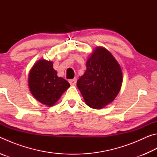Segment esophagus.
I'll list each match as a JSON object with an SVG mask.
<instances>
[{
    "mask_svg": "<svg viewBox=\"0 0 157 157\" xmlns=\"http://www.w3.org/2000/svg\"><path fill=\"white\" fill-rule=\"evenodd\" d=\"M76 81H77L76 78H74V79H69L68 82H69V83H70L71 85H72V86H74V85L76 84Z\"/></svg>",
    "mask_w": 157,
    "mask_h": 157,
    "instance_id": "1",
    "label": "esophagus"
}]
</instances>
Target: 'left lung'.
Listing matches in <instances>:
<instances>
[{
  "label": "left lung",
  "instance_id": "left-lung-1",
  "mask_svg": "<svg viewBox=\"0 0 157 157\" xmlns=\"http://www.w3.org/2000/svg\"><path fill=\"white\" fill-rule=\"evenodd\" d=\"M86 64L77 86L85 103L100 109L112 102L120 91L123 79L121 67L111 53L100 46L94 50Z\"/></svg>",
  "mask_w": 157,
  "mask_h": 157
}]
</instances>
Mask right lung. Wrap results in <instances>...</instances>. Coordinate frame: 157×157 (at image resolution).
<instances>
[{
  "instance_id": "obj_1",
  "label": "right lung",
  "mask_w": 157,
  "mask_h": 157,
  "mask_svg": "<svg viewBox=\"0 0 157 157\" xmlns=\"http://www.w3.org/2000/svg\"><path fill=\"white\" fill-rule=\"evenodd\" d=\"M28 86L35 99L41 104L52 107L70 87V84L57 76L52 62L39 59L29 72Z\"/></svg>"
}]
</instances>
